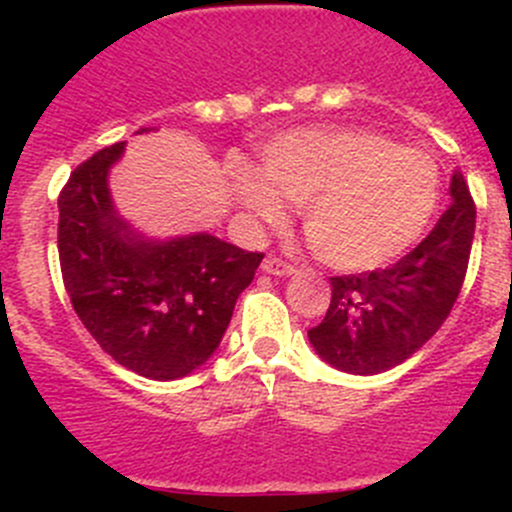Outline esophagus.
<instances>
[{
  "label": "esophagus",
  "instance_id": "esophagus-1",
  "mask_svg": "<svg viewBox=\"0 0 512 512\" xmlns=\"http://www.w3.org/2000/svg\"><path fill=\"white\" fill-rule=\"evenodd\" d=\"M262 272H265V275H275V277H289V275H294V267L287 265V262L277 260V257H267V260L262 262Z\"/></svg>",
  "mask_w": 512,
  "mask_h": 512
}]
</instances>
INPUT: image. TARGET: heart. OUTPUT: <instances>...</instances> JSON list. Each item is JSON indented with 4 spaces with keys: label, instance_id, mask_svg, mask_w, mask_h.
<instances>
[{
    "label": "heart",
    "instance_id": "obj_1",
    "mask_svg": "<svg viewBox=\"0 0 512 512\" xmlns=\"http://www.w3.org/2000/svg\"><path fill=\"white\" fill-rule=\"evenodd\" d=\"M262 178L232 165V190L252 220L277 223L282 198L324 265L371 272L399 260L423 237L441 203V168L418 148L359 128L294 131L262 153Z\"/></svg>",
    "mask_w": 512,
    "mask_h": 512
}]
</instances>
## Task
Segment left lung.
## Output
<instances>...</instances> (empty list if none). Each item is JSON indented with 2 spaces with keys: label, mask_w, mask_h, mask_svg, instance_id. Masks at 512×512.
Wrapping results in <instances>:
<instances>
[{
  "label": "left lung",
  "mask_w": 512,
  "mask_h": 512,
  "mask_svg": "<svg viewBox=\"0 0 512 512\" xmlns=\"http://www.w3.org/2000/svg\"><path fill=\"white\" fill-rule=\"evenodd\" d=\"M448 193L451 208L409 255L386 270L332 277L327 317L307 337L334 369L356 376L394 369L446 322L476 230V205L461 170H453Z\"/></svg>",
  "instance_id": "8db88e82"
}]
</instances>
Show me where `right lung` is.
I'll return each mask as SVG.
<instances>
[{
  "label": "right lung",
  "instance_id": "1",
  "mask_svg": "<svg viewBox=\"0 0 512 512\" xmlns=\"http://www.w3.org/2000/svg\"><path fill=\"white\" fill-rule=\"evenodd\" d=\"M123 153L126 143L103 148L61 190V275L103 352L146 379H183L220 347L262 255L210 232L160 240L136 230L108 188Z\"/></svg>",
  "mask_w": 512,
  "mask_h": 512
}]
</instances>
